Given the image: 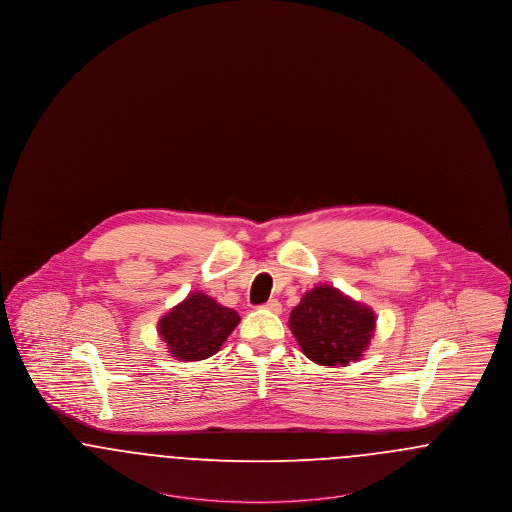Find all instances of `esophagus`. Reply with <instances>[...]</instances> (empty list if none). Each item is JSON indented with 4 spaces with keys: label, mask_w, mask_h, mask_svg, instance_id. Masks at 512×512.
Here are the masks:
<instances>
[{
    "label": "esophagus",
    "mask_w": 512,
    "mask_h": 512,
    "mask_svg": "<svg viewBox=\"0 0 512 512\" xmlns=\"http://www.w3.org/2000/svg\"><path fill=\"white\" fill-rule=\"evenodd\" d=\"M263 309H267L270 313L278 315V313H282V303H280L278 299H270V301H267V303L263 305Z\"/></svg>",
    "instance_id": "34e87169"
}]
</instances>
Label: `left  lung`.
I'll use <instances>...</instances> for the list:
<instances>
[{
  "instance_id": "1",
  "label": "left lung",
  "mask_w": 512,
  "mask_h": 512,
  "mask_svg": "<svg viewBox=\"0 0 512 512\" xmlns=\"http://www.w3.org/2000/svg\"><path fill=\"white\" fill-rule=\"evenodd\" d=\"M370 307L320 284L301 297L290 315V330L301 351L320 366H347L363 357L374 336Z\"/></svg>"
}]
</instances>
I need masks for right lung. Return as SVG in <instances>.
I'll return each mask as SVG.
<instances>
[{"label": "right lung", "instance_id": "add662e5", "mask_svg": "<svg viewBox=\"0 0 512 512\" xmlns=\"http://www.w3.org/2000/svg\"><path fill=\"white\" fill-rule=\"evenodd\" d=\"M240 315L205 293H190L159 320V336L178 361H203L215 355L234 332Z\"/></svg>", "mask_w": 512, "mask_h": 512}]
</instances>
